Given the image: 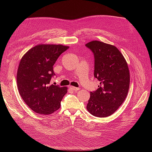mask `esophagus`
<instances>
[{"instance_id":"esophagus-1","label":"esophagus","mask_w":152,"mask_h":152,"mask_svg":"<svg viewBox=\"0 0 152 152\" xmlns=\"http://www.w3.org/2000/svg\"><path fill=\"white\" fill-rule=\"evenodd\" d=\"M70 88L72 90L74 91H77L78 90L80 89V88H79V87H73V86H70Z\"/></svg>"}]
</instances>
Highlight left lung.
Here are the masks:
<instances>
[{
	"label": "left lung",
	"instance_id": "1",
	"mask_svg": "<svg viewBox=\"0 0 152 152\" xmlns=\"http://www.w3.org/2000/svg\"><path fill=\"white\" fill-rule=\"evenodd\" d=\"M94 57V76L99 88L90 93L87 110L93 115H111L125 100L130 84V73L123 55L115 46L93 40L86 44Z\"/></svg>",
	"mask_w": 152,
	"mask_h": 152
}]
</instances>
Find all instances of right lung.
<instances>
[{"label":"right lung","instance_id":"obj_1","mask_svg":"<svg viewBox=\"0 0 152 152\" xmlns=\"http://www.w3.org/2000/svg\"><path fill=\"white\" fill-rule=\"evenodd\" d=\"M68 48L60 44H39L21 59L17 72L18 89L25 103L34 112L49 115L60 108L67 87L50 85V81L55 75L53 65Z\"/></svg>","mask_w":152,"mask_h":152}]
</instances>
